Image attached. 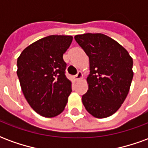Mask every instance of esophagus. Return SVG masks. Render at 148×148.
<instances>
[{"mask_svg": "<svg viewBox=\"0 0 148 148\" xmlns=\"http://www.w3.org/2000/svg\"><path fill=\"white\" fill-rule=\"evenodd\" d=\"M82 77V72H81V71H78V72H77V74L74 76V79H75L76 81H78V80H80Z\"/></svg>", "mask_w": 148, "mask_h": 148, "instance_id": "34e87169", "label": "esophagus"}]
</instances>
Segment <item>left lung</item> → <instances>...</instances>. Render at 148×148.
Here are the masks:
<instances>
[{"label":"left lung","mask_w":148,"mask_h":148,"mask_svg":"<svg viewBox=\"0 0 148 148\" xmlns=\"http://www.w3.org/2000/svg\"><path fill=\"white\" fill-rule=\"evenodd\" d=\"M90 59L88 90L82 103L90 114L106 118L120 109L133 77V61L128 52L114 39L101 33L74 36Z\"/></svg>","instance_id":"left-lung-1"}]
</instances>
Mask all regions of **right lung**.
Listing matches in <instances>:
<instances>
[{
	"label": "right lung",
	"mask_w": 148,
	"mask_h": 148,
	"mask_svg": "<svg viewBox=\"0 0 148 148\" xmlns=\"http://www.w3.org/2000/svg\"><path fill=\"white\" fill-rule=\"evenodd\" d=\"M71 36H49L32 43L17 59L21 90L28 104L44 117L63 111L71 91L62 55L71 46Z\"/></svg>",
	"instance_id": "right-lung-1"
}]
</instances>
